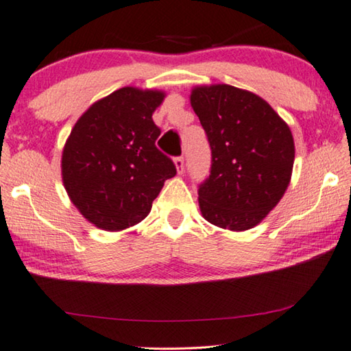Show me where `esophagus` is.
Listing matches in <instances>:
<instances>
[{
  "instance_id": "esophagus-1",
  "label": "esophagus",
  "mask_w": 351,
  "mask_h": 351,
  "mask_svg": "<svg viewBox=\"0 0 351 351\" xmlns=\"http://www.w3.org/2000/svg\"><path fill=\"white\" fill-rule=\"evenodd\" d=\"M175 167H176V171L178 173H182V171H184V158H175Z\"/></svg>"
}]
</instances>
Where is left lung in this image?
<instances>
[{
	"mask_svg": "<svg viewBox=\"0 0 351 351\" xmlns=\"http://www.w3.org/2000/svg\"><path fill=\"white\" fill-rule=\"evenodd\" d=\"M191 106L211 146V171L198 187L202 216L233 232L255 227L290 184V128L257 94L230 85L193 88Z\"/></svg>",
	"mask_w": 351,
	"mask_h": 351,
	"instance_id": "left-lung-1",
	"label": "left lung"
}]
</instances>
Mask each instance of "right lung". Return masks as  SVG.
<instances>
[{"label":"right lung","mask_w":351,"mask_h":351,"mask_svg":"<svg viewBox=\"0 0 351 351\" xmlns=\"http://www.w3.org/2000/svg\"><path fill=\"white\" fill-rule=\"evenodd\" d=\"M165 94L125 86L78 118L62 149L61 175L71 202L97 228L119 232L148 216L173 160L156 148L153 113Z\"/></svg>","instance_id":"right-lung-1"}]
</instances>
